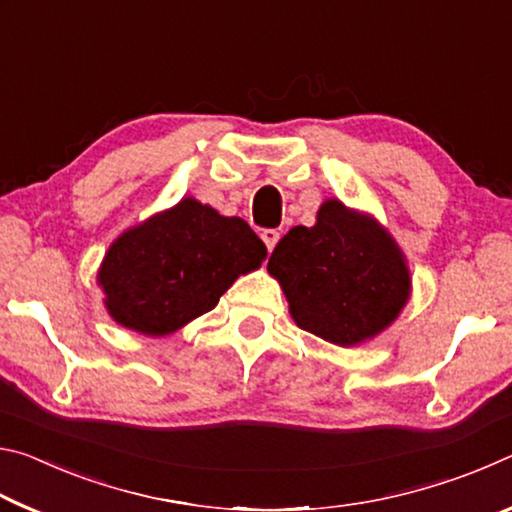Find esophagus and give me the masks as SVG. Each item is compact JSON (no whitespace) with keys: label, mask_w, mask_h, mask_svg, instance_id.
I'll return each mask as SVG.
<instances>
[{"label":"esophagus","mask_w":512,"mask_h":512,"mask_svg":"<svg viewBox=\"0 0 512 512\" xmlns=\"http://www.w3.org/2000/svg\"><path fill=\"white\" fill-rule=\"evenodd\" d=\"M262 241L266 244L268 253H271L277 241H280V232H277V230H264V232H262Z\"/></svg>","instance_id":"1"}]
</instances>
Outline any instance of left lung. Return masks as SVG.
I'll return each instance as SVG.
<instances>
[{
	"label": "left lung",
	"instance_id": "1",
	"mask_svg": "<svg viewBox=\"0 0 512 512\" xmlns=\"http://www.w3.org/2000/svg\"><path fill=\"white\" fill-rule=\"evenodd\" d=\"M300 329L334 345L375 339L400 316L411 275L395 239L336 198L320 205L316 225H296L268 259Z\"/></svg>",
	"mask_w": 512,
	"mask_h": 512
}]
</instances>
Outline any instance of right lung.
Returning a JSON list of instances; mask_svg holds the SVG:
<instances>
[{
	"label": "right lung",
	"mask_w": 512,
	"mask_h": 512,
	"mask_svg": "<svg viewBox=\"0 0 512 512\" xmlns=\"http://www.w3.org/2000/svg\"><path fill=\"white\" fill-rule=\"evenodd\" d=\"M266 257L250 225L196 198L126 230L99 268L108 314L144 336H167L203 316L239 275Z\"/></svg>",
	"instance_id": "add662e5"
}]
</instances>
